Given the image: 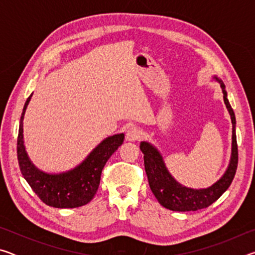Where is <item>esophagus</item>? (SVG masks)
<instances>
[{
    "label": "esophagus",
    "mask_w": 255,
    "mask_h": 255,
    "mask_svg": "<svg viewBox=\"0 0 255 255\" xmlns=\"http://www.w3.org/2000/svg\"><path fill=\"white\" fill-rule=\"evenodd\" d=\"M143 135V131L140 130V128L135 127V126H131L130 128H128V130L126 132V138L128 140H131V141H135L138 140L139 138Z\"/></svg>",
    "instance_id": "obj_1"
}]
</instances>
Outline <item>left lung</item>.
<instances>
[{
    "label": "left lung",
    "instance_id": "left-lung-1",
    "mask_svg": "<svg viewBox=\"0 0 255 255\" xmlns=\"http://www.w3.org/2000/svg\"><path fill=\"white\" fill-rule=\"evenodd\" d=\"M215 79L221 83L224 93V102H225L228 112H230L233 125L232 158L226 173L222 176L221 180L207 189L195 190L185 188L172 178L169 171L166 170L165 165H164L162 156L157 152V149L153 147L150 144L146 143V141H141L140 143L139 147L144 154L145 171L146 174H147L149 188L154 193V196L156 197L159 204L170 210L195 211L198 209L207 208L211 204H214L230 188L232 181L235 176L237 163H239V149H237L235 131V115L227 99L225 85L217 77H215Z\"/></svg>",
    "mask_w": 255,
    "mask_h": 255
}]
</instances>
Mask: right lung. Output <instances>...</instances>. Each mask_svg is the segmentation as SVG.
<instances>
[{
  "mask_svg": "<svg viewBox=\"0 0 255 255\" xmlns=\"http://www.w3.org/2000/svg\"><path fill=\"white\" fill-rule=\"evenodd\" d=\"M32 96V94H31ZM30 96L24 103L20 119L16 153L20 171L33 192L42 202L55 208H76L92 200L100 184L101 172L110 156L123 144L125 135L108 137L93 149L85 161L74 170L62 174H47L30 162L23 145V117Z\"/></svg>",
  "mask_w": 255,
  "mask_h": 255,
  "instance_id": "right-lung-1",
  "label": "right lung"
}]
</instances>
